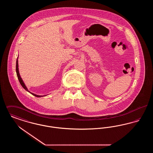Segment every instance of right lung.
<instances>
[{
    "label": "right lung",
    "instance_id": "right-lung-1",
    "mask_svg": "<svg viewBox=\"0 0 153 153\" xmlns=\"http://www.w3.org/2000/svg\"><path fill=\"white\" fill-rule=\"evenodd\" d=\"M18 57L17 58V59H16V74H17V77H18V80H19V82H20L21 85H22V87L23 88H24V89H25L26 91H27V92H30L31 94H32V95H34V96H36V97H40L45 96H40V95H36V94H33V93H31V92H30L28 90V89L27 88L26 86L25 85V84L24 82L23 81L22 78H21V76H20L19 72V68H18Z\"/></svg>",
    "mask_w": 153,
    "mask_h": 153
}]
</instances>
